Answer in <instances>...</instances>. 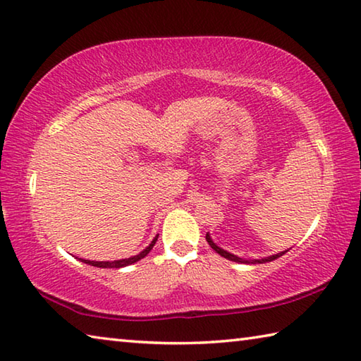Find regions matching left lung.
<instances>
[{
    "label": "left lung",
    "mask_w": 361,
    "mask_h": 361,
    "mask_svg": "<svg viewBox=\"0 0 361 361\" xmlns=\"http://www.w3.org/2000/svg\"><path fill=\"white\" fill-rule=\"evenodd\" d=\"M207 241H208V245L212 246L216 252H218L219 255H222V257L224 259H227V260H232V262H237V264H265V262H271V260H274V259H278V257H281V255H284L287 251H289V249H286V251H283V252H278V254H274V255H268V257H264V259H254V260H246V259H241V257H238V255H235V254H232V252H228V251H226V249H222V247H219L218 245L214 243V241L212 240V237H209V233H207Z\"/></svg>",
    "instance_id": "1"
}]
</instances>
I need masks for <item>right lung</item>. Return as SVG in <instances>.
Here are the masks:
<instances>
[{
    "label": "right lung",
    "instance_id": "obj_1",
    "mask_svg": "<svg viewBox=\"0 0 361 361\" xmlns=\"http://www.w3.org/2000/svg\"><path fill=\"white\" fill-rule=\"evenodd\" d=\"M158 237H159V235H156L152 243H149L145 249H143V251H140L137 255H133V257H129V259H120V260H112V262H96V260H85V259H80V260L83 262V264L93 265V267H97V268H123V267L133 265V264H135V262H139L140 259L145 257V255H148V252L152 251L153 246L156 245V241H158Z\"/></svg>",
    "mask_w": 361,
    "mask_h": 361
}]
</instances>
